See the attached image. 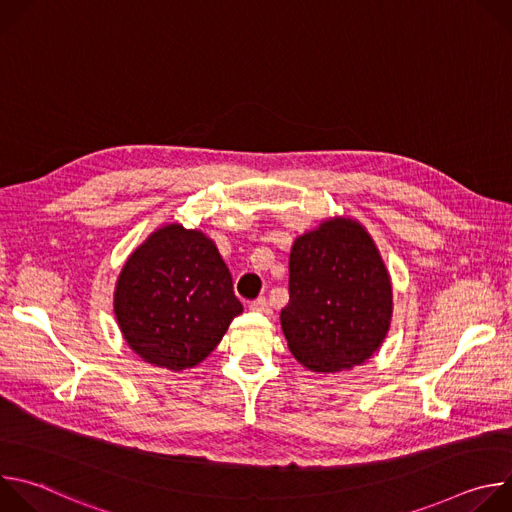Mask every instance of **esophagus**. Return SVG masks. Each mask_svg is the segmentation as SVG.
I'll list each match as a JSON object with an SVG mask.
<instances>
[{
  "label": "esophagus",
  "instance_id": "esophagus-1",
  "mask_svg": "<svg viewBox=\"0 0 512 512\" xmlns=\"http://www.w3.org/2000/svg\"><path fill=\"white\" fill-rule=\"evenodd\" d=\"M251 310H253V312H259V314H269V312H271V306H269V302L261 296V298H257L255 302H251Z\"/></svg>",
  "mask_w": 512,
  "mask_h": 512
}]
</instances>
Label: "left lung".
Returning <instances> with one entry per match:
<instances>
[{"instance_id": "obj_1", "label": "left lung", "mask_w": 512, "mask_h": 512, "mask_svg": "<svg viewBox=\"0 0 512 512\" xmlns=\"http://www.w3.org/2000/svg\"><path fill=\"white\" fill-rule=\"evenodd\" d=\"M391 314L389 271L360 223L336 216L294 241L281 328L306 369L338 373L362 364L383 344Z\"/></svg>"}]
</instances>
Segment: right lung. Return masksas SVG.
<instances>
[{"mask_svg": "<svg viewBox=\"0 0 512 512\" xmlns=\"http://www.w3.org/2000/svg\"><path fill=\"white\" fill-rule=\"evenodd\" d=\"M113 308L129 348L170 371L196 367L243 312L214 241L182 225L158 229L129 255Z\"/></svg>", "mask_w": 512, "mask_h": 512, "instance_id": "add662e5", "label": "right lung"}]
</instances>
